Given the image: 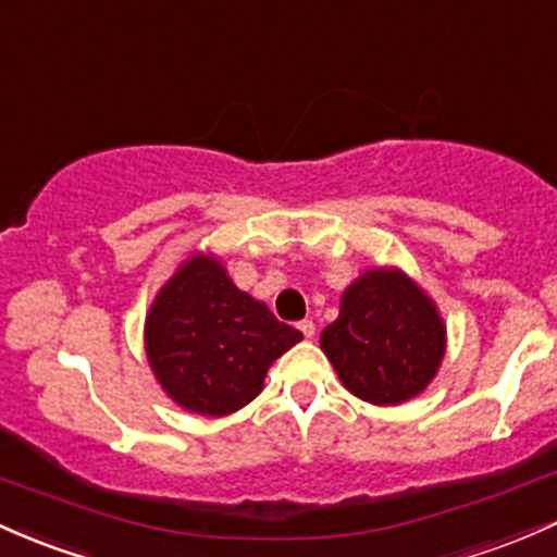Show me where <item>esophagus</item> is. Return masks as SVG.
Returning a JSON list of instances; mask_svg holds the SVG:
<instances>
[{
  "instance_id": "esophagus-1",
  "label": "esophagus",
  "mask_w": 557,
  "mask_h": 557,
  "mask_svg": "<svg viewBox=\"0 0 557 557\" xmlns=\"http://www.w3.org/2000/svg\"><path fill=\"white\" fill-rule=\"evenodd\" d=\"M297 329H300V332H302L308 339L315 334V324H313V321H310V319H302L300 324H297Z\"/></svg>"
}]
</instances>
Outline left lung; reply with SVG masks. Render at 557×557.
<instances>
[{
	"mask_svg": "<svg viewBox=\"0 0 557 557\" xmlns=\"http://www.w3.org/2000/svg\"><path fill=\"white\" fill-rule=\"evenodd\" d=\"M321 350L345 391L374 406H398L435 380L446 352L438 305L396 265L369 268L321 332Z\"/></svg>",
	"mask_w": 557,
	"mask_h": 557,
	"instance_id": "obj_1",
	"label": "left lung"
}]
</instances>
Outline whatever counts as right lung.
<instances>
[{"label": "right lung", "mask_w": 557, "mask_h": 557, "mask_svg": "<svg viewBox=\"0 0 557 557\" xmlns=\"http://www.w3.org/2000/svg\"><path fill=\"white\" fill-rule=\"evenodd\" d=\"M151 372L185 411L225 417L257 398L265 374L302 334L233 284L212 252L177 265L146 313Z\"/></svg>", "instance_id": "add662e5"}]
</instances>
